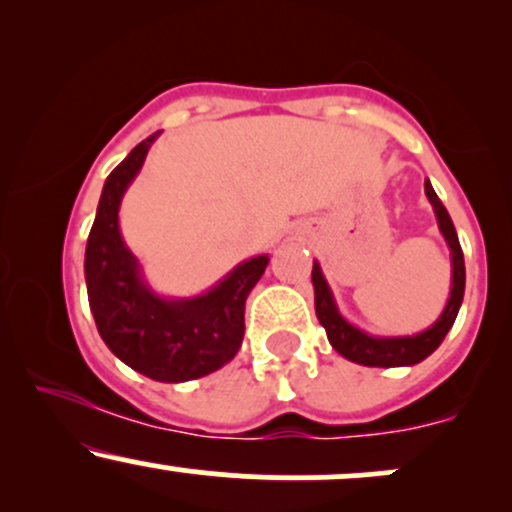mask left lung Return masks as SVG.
<instances>
[{
	"label": "left lung",
	"mask_w": 512,
	"mask_h": 512,
	"mask_svg": "<svg viewBox=\"0 0 512 512\" xmlns=\"http://www.w3.org/2000/svg\"><path fill=\"white\" fill-rule=\"evenodd\" d=\"M424 190L428 202H431L433 211H436L438 228L443 233L445 243L450 248V262H452V281H450V298L445 303L443 313L431 327L419 334H409V337H375L358 330L356 325H351L346 317L339 313L337 303H334L332 289L327 284L325 274H322L320 264L313 262V289H315V313L320 325L325 327L327 339H330L332 349L337 354H342L349 361L361 363V366L370 368H395V366H414L421 363L426 356H431L438 349L440 342L445 339V334L450 332V327L455 325V317L460 313L462 296H464V255L460 248V240H457L455 226L448 209L443 207L436 190H433L431 182H424Z\"/></svg>",
	"instance_id": "obj_1"
}]
</instances>
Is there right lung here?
Instances as JSON below:
<instances>
[{
  "label": "right lung",
  "instance_id": "right-lung-1",
  "mask_svg": "<svg viewBox=\"0 0 512 512\" xmlns=\"http://www.w3.org/2000/svg\"><path fill=\"white\" fill-rule=\"evenodd\" d=\"M158 134L146 137L105 180L86 243V289L105 346L158 383H187L226 366L245 334V301L269 264L257 255L192 298H166L146 284L120 233V204Z\"/></svg>",
  "mask_w": 512,
  "mask_h": 512
}]
</instances>
